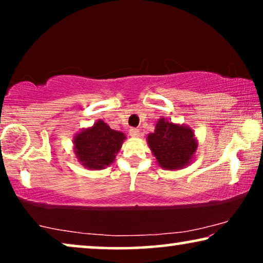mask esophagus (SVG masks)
I'll return each mask as SVG.
<instances>
[{"instance_id": "esophagus-1", "label": "esophagus", "mask_w": 263, "mask_h": 263, "mask_svg": "<svg viewBox=\"0 0 263 263\" xmlns=\"http://www.w3.org/2000/svg\"><path fill=\"white\" fill-rule=\"evenodd\" d=\"M129 134H130V136H132V138H134V139H136V138H139V136H140V132H139V129L132 128V129H130V130H129Z\"/></svg>"}]
</instances>
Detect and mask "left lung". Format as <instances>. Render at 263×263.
<instances>
[{
	"label": "left lung",
	"mask_w": 263,
	"mask_h": 263,
	"mask_svg": "<svg viewBox=\"0 0 263 263\" xmlns=\"http://www.w3.org/2000/svg\"><path fill=\"white\" fill-rule=\"evenodd\" d=\"M151 152L161 168L181 170L192 164L197 149V140L189 125L174 123L160 117L153 133L147 135Z\"/></svg>",
	"instance_id": "left-lung-1"
}]
</instances>
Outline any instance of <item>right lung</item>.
Instances as JSON below:
<instances>
[{
	"label": "right lung",
	"instance_id": "right-lung-1",
	"mask_svg": "<svg viewBox=\"0 0 263 263\" xmlns=\"http://www.w3.org/2000/svg\"><path fill=\"white\" fill-rule=\"evenodd\" d=\"M125 139L124 133L114 130L103 120H98L92 127L74 135L75 158L88 170H103L114 163Z\"/></svg>",
	"mask_w": 263,
	"mask_h": 263
}]
</instances>
